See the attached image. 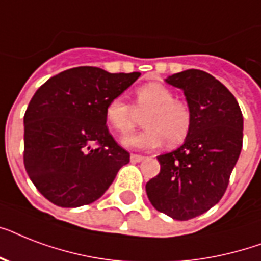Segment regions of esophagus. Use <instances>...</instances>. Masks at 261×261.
Instances as JSON below:
<instances>
[{
    "instance_id": "1",
    "label": "esophagus",
    "mask_w": 261,
    "mask_h": 261,
    "mask_svg": "<svg viewBox=\"0 0 261 261\" xmlns=\"http://www.w3.org/2000/svg\"><path fill=\"white\" fill-rule=\"evenodd\" d=\"M130 159H131V161H133V163H141V161H142L145 157H143V155H141V154H131Z\"/></svg>"
}]
</instances>
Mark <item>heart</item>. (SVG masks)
I'll return each instance as SVG.
<instances>
[{
	"mask_svg": "<svg viewBox=\"0 0 261 261\" xmlns=\"http://www.w3.org/2000/svg\"><path fill=\"white\" fill-rule=\"evenodd\" d=\"M146 128L124 139V145L138 149H155L167 142L177 146L187 139L192 127V112L184 100L163 84L149 83L135 89L134 107L120 97L111 98L106 106L107 122L126 137L143 115Z\"/></svg>",
	"mask_w": 261,
	"mask_h": 261,
	"instance_id": "heart-1",
	"label": "heart"
}]
</instances>
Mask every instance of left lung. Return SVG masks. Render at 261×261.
<instances>
[{
	"label": "left lung",
	"instance_id": "1",
	"mask_svg": "<svg viewBox=\"0 0 261 261\" xmlns=\"http://www.w3.org/2000/svg\"><path fill=\"white\" fill-rule=\"evenodd\" d=\"M165 81L186 94L192 127L181 146L157 157L161 171L147 181L146 194L155 210L188 221L222 199L243 147V114L229 89L206 71L190 69Z\"/></svg>",
	"mask_w": 261,
	"mask_h": 261
}]
</instances>
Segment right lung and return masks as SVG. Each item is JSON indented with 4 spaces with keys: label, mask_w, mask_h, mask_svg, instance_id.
I'll use <instances>...</instances> for the list:
<instances>
[{
    "label": "right lung",
    "mask_w": 261,
    "mask_h": 261,
    "mask_svg": "<svg viewBox=\"0 0 261 261\" xmlns=\"http://www.w3.org/2000/svg\"><path fill=\"white\" fill-rule=\"evenodd\" d=\"M139 75L80 66L51 77L36 90L24 115V167L51 203H93L128 164V151L106 126V106Z\"/></svg>",
    "instance_id": "1"
}]
</instances>
